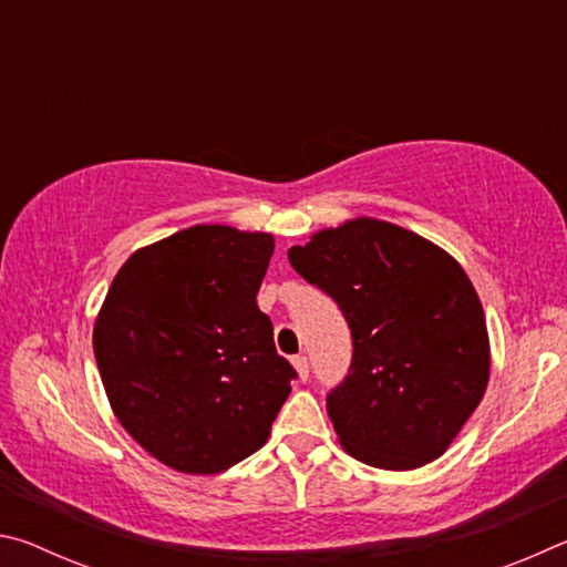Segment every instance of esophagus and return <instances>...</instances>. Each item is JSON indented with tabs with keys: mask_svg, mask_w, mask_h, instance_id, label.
<instances>
[{
	"mask_svg": "<svg viewBox=\"0 0 567 567\" xmlns=\"http://www.w3.org/2000/svg\"><path fill=\"white\" fill-rule=\"evenodd\" d=\"M292 368L297 372V378H300L302 382L310 378V362H307L305 354H297V358H292Z\"/></svg>",
	"mask_w": 567,
	"mask_h": 567,
	"instance_id": "34e87169",
	"label": "esophagus"
}]
</instances>
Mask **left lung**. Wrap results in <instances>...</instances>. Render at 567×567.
Returning a JSON list of instances; mask_svg holds the SVG:
<instances>
[{"label":"left lung","mask_w":567,"mask_h":567,"mask_svg":"<svg viewBox=\"0 0 567 567\" xmlns=\"http://www.w3.org/2000/svg\"><path fill=\"white\" fill-rule=\"evenodd\" d=\"M287 257L350 324V372L328 395L344 453L380 470L433 463L491 380L485 312L463 267L375 217L324 227Z\"/></svg>","instance_id":"obj_1"}]
</instances>
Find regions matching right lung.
Segmentation results:
<instances>
[{
    "label": "right lung",
    "instance_id": "1",
    "mask_svg": "<svg viewBox=\"0 0 567 567\" xmlns=\"http://www.w3.org/2000/svg\"><path fill=\"white\" fill-rule=\"evenodd\" d=\"M270 233L195 225L120 267L92 344L112 412L162 465L225 473L260 450L290 395L257 290Z\"/></svg>",
    "mask_w": 567,
    "mask_h": 567
}]
</instances>
